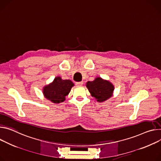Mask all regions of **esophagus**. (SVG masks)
<instances>
[{
    "label": "esophagus",
    "instance_id": "1",
    "mask_svg": "<svg viewBox=\"0 0 161 161\" xmlns=\"http://www.w3.org/2000/svg\"><path fill=\"white\" fill-rule=\"evenodd\" d=\"M83 81H80V82H76V85H78V86H81L83 85Z\"/></svg>",
    "mask_w": 161,
    "mask_h": 161
}]
</instances>
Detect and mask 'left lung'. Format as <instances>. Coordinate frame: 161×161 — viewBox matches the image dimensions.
I'll use <instances>...</instances> for the list:
<instances>
[{
  "instance_id": "1",
  "label": "left lung",
  "mask_w": 161,
  "mask_h": 161,
  "mask_svg": "<svg viewBox=\"0 0 161 161\" xmlns=\"http://www.w3.org/2000/svg\"><path fill=\"white\" fill-rule=\"evenodd\" d=\"M87 89L98 102H103L112 96L114 87L107 80L96 78L92 81H88L86 85Z\"/></svg>"
}]
</instances>
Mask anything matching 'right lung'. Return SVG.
Returning <instances> with one entry per match:
<instances>
[{
	"instance_id": "right-lung-1",
	"label": "right lung",
	"mask_w": 161,
	"mask_h": 161,
	"mask_svg": "<svg viewBox=\"0 0 161 161\" xmlns=\"http://www.w3.org/2000/svg\"><path fill=\"white\" fill-rule=\"evenodd\" d=\"M73 86L74 83L70 80H64L60 77H56L52 83L44 87L43 92L47 99L54 103H60L65 100V96Z\"/></svg>"
}]
</instances>
